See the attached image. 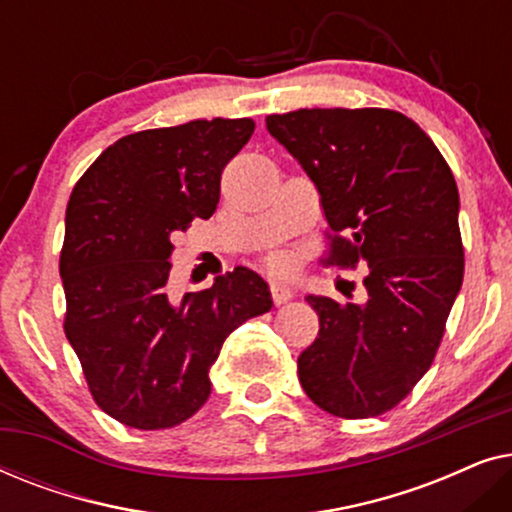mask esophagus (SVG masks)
I'll return each mask as SVG.
<instances>
[{
	"mask_svg": "<svg viewBox=\"0 0 512 512\" xmlns=\"http://www.w3.org/2000/svg\"><path fill=\"white\" fill-rule=\"evenodd\" d=\"M270 293H272V300H275L277 305L289 303V300L296 296V291H293L289 284H282V282H272L270 284Z\"/></svg>",
	"mask_w": 512,
	"mask_h": 512,
	"instance_id": "1",
	"label": "esophagus"
}]
</instances>
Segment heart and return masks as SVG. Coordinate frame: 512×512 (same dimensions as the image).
I'll return each mask as SVG.
<instances>
[{"label":"heart","mask_w":512,"mask_h":512,"mask_svg":"<svg viewBox=\"0 0 512 512\" xmlns=\"http://www.w3.org/2000/svg\"><path fill=\"white\" fill-rule=\"evenodd\" d=\"M272 268H286V256L284 254H270Z\"/></svg>","instance_id":"heart-1"}]
</instances>
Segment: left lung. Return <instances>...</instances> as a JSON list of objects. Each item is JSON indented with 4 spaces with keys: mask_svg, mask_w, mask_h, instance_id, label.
I'll return each instance as SVG.
<instances>
[{
    "mask_svg": "<svg viewBox=\"0 0 512 512\" xmlns=\"http://www.w3.org/2000/svg\"><path fill=\"white\" fill-rule=\"evenodd\" d=\"M265 125L321 195L324 265L368 268L366 303L305 298L319 338L298 356V380L335 417H377L431 368L464 282L457 181L401 111L298 109Z\"/></svg>",
    "mask_w": 512,
    "mask_h": 512,
    "instance_id": "1",
    "label": "left lung"
}]
</instances>
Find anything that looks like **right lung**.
<instances>
[{
	"label": "right lung",
	"instance_id": "add662e5",
	"mask_svg": "<svg viewBox=\"0 0 512 512\" xmlns=\"http://www.w3.org/2000/svg\"><path fill=\"white\" fill-rule=\"evenodd\" d=\"M256 123L214 118L121 137L76 181L60 277L65 335L95 403L132 429H172L212 394L223 340L270 312L268 282L235 268L172 300V240L219 205L221 172Z\"/></svg>",
	"mask_w": 512,
	"mask_h": 512
}]
</instances>
